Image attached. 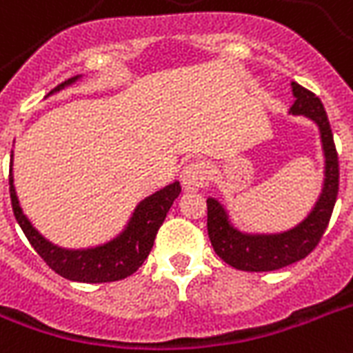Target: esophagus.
I'll return each mask as SVG.
<instances>
[{
    "label": "esophagus",
    "mask_w": 353,
    "mask_h": 353,
    "mask_svg": "<svg viewBox=\"0 0 353 353\" xmlns=\"http://www.w3.org/2000/svg\"><path fill=\"white\" fill-rule=\"evenodd\" d=\"M207 181V166L200 161L190 163L181 170V183L185 190H200Z\"/></svg>",
    "instance_id": "obj_1"
}]
</instances>
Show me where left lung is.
<instances>
[{"label": "left lung", "instance_id": "8db88e82", "mask_svg": "<svg viewBox=\"0 0 353 353\" xmlns=\"http://www.w3.org/2000/svg\"><path fill=\"white\" fill-rule=\"evenodd\" d=\"M292 85L294 103L290 114H303L319 125L324 150V187L307 219L292 230L272 235H252L233 228L224 205L214 198H207V233L220 259L236 270L270 272L307 257L326 231L339 192V157L326 109L311 90L298 83Z\"/></svg>", "mask_w": 353, "mask_h": 353}]
</instances>
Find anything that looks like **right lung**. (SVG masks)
Returning a JSON list of instances; mask_svg holds the SVG:
<instances>
[{"label":"right lung","instance_id":"1","mask_svg":"<svg viewBox=\"0 0 353 353\" xmlns=\"http://www.w3.org/2000/svg\"><path fill=\"white\" fill-rule=\"evenodd\" d=\"M77 79H79V75L70 77L64 83L57 85L50 94L63 90L64 87H68ZM12 183L14 179H12V172H10L9 190L12 212H14L16 222L20 224L21 231L26 233L27 241L31 242L34 252L46 261V265L50 266L53 272H57L59 276H63L70 281H79V283H109V281H118V279L128 278L137 272L139 266H142L144 259L152 252L159 228L163 225L172 203L181 192L179 181L166 185L165 188L148 196L146 200H142L137 205L125 230L117 239L105 242L101 246H96V248L66 250L46 241L44 236L31 225L18 203V196H16Z\"/></svg>","mask_w":353,"mask_h":353}]
</instances>
